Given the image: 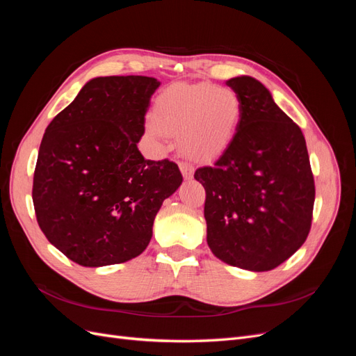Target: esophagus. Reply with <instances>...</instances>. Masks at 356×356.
I'll use <instances>...</instances> for the list:
<instances>
[{"mask_svg": "<svg viewBox=\"0 0 356 356\" xmlns=\"http://www.w3.org/2000/svg\"><path fill=\"white\" fill-rule=\"evenodd\" d=\"M179 169H181L182 177H184L186 179H191L193 174H195V168H193L188 163H184V161H182V163H179Z\"/></svg>", "mask_w": 356, "mask_h": 356, "instance_id": "esophagus-1", "label": "esophagus"}]
</instances>
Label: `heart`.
Listing matches in <instances>:
<instances>
[{"mask_svg": "<svg viewBox=\"0 0 356 356\" xmlns=\"http://www.w3.org/2000/svg\"><path fill=\"white\" fill-rule=\"evenodd\" d=\"M242 117L239 95L211 83L172 84L153 105L145 134L159 144L179 136V148L196 161H211L233 143Z\"/></svg>", "mask_w": 356, "mask_h": 356, "instance_id": "b5f03b06", "label": "heart"}]
</instances>
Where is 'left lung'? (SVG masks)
Masks as SVG:
<instances>
[{
	"mask_svg": "<svg viewBox=\"0 0 356 356\" xmlns=\"http://www.w3.org/2000/svg\"><path fill=\"white\" fill-rule=\"evenodd\" d=\"M242 117L233 143L212 166L199 168L212 254L230 266L267 272L305 243L315 184L301 129L250 75L225 81Z\"/></svg>",
	"mask_w": 356,
	"mask_h": 356,
	"instance_id": "8db88e82",
	"label": "left lung"
}]
</instances>
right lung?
<instances>
[{"instance_id":"1","label":"right lung","mask_w":356,"mask_h":356,"mask_svg":"<svg viewBox=\"0 0 356 356\" xmlns=\"http://www.w3.org/2000/svg\"><path fill=\"white\" fill-rule=\"evenodd\" d=\"M160 81L96 77L47 126L32 202L47 241L84 267L145 251L163 200L182 184L174 161L145 160L138 143Z\"/></svg>"}]
</instances>
